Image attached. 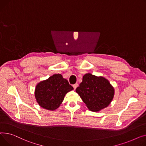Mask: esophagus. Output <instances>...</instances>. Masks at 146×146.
Returning a JSON list of instances; mask_svg holds the SVG:
<instances>
[{"label":"esophagus","mask_w":146,"mask_h":146,"mask_svg":"<svg viewBox=\"0 0 146 146\" xmlns=\"http://www.w3.org/2000/svg\"><path fill=\"white\" fill-rule=\"evenodd\" d=\"M77 87H78V84H74V85H73V87H74V90H75Z\"/></svg>","instance_id":"esophagus-1"}]
</instances>
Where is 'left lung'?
<instances>
[{"label":"left lung","mask_w":146,"mask_h":146,"mask_svg":"<svg viewBox=\"0 0 146 146\" xmlns=\"http://www.w3.org/2000/svg\"><path fill=\"white\" fill-rule=\"evenodd\" d=\"M75 91L87 108L94 112L107 107L113 100L115 92L107 78L90 73L83 76L82 82Z\"/></svg>","instance_id":"8db88e82"}]
</instances>
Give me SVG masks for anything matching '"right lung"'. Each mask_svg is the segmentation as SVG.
Segmentation results:
<instances>
[{
  "label": "right lung",
  "instance_id": "obj_1",
  "mask_svg": "<svg viewBox=\"0 0 146 146\" xmlns=\"http://www.w3.org/2000/svg\"><path fill=\"white\" fill-rule=\"evenodd\" d=\"M74 88L61 74H54L36 85L35 97L40 107L54 111L62 104L66 94Z\"/></svg>",
  "mask_w": 146,
  "mask_h": 146
}]
</instances>
